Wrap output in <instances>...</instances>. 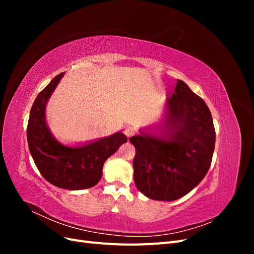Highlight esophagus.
<instances>
[{
  "mask_svg": "<svg viewBox=\"0 0 254 254\" xmlns=\"http://www.w3.org/2000/svg\"><path fill=\"white\" fill-rule=\"evenodd\" d=\"M134 133H135V128H134V127H132V126L126 127V129H125V134H126L128 137L132 136Z\"/></svg>",
  "mask_w": 254,
  "mask_h": 254,
  "instance_id": "34e87169",
  "label": "esophagus"
}]
</instances>
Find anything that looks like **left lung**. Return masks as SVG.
Segmentation results:
<instances>
[{
	"label": "left lung",
	"mask_w": 254,
	"mask_h": 254,
	"mask_svg": "<svg viewBox=\"0 0 254 254\" xmlns=\"http://www.w3.org/2000/svg\"><path fill=\"white\" fill-rule=\"evenodd\" d=\"M139 132L129 141L135 147L134 183L146 197L174 201L204 178L215 148L213 119L186 82H177L160 121Z\"/></svg>",
	"instance_id": "obj_1"
}]
</instances>
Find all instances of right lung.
I'll use <instances>...</instances> for the list:
<instances>
[{"instance_id":"1","label":"right lung","mask_w":254,"mask_h":254,"mask_svg":"<svg viewBox=\"0 0 254 254\" xmlns=\"http://www.w3.org/2000/svg\"><path fill=\"white\" fill-rule=\"evenodd\" d=\"M64 76L61 73L54 77L35 99L27 125L28 148L40 174L53 186L70 190L90 189L101 180L106 160L127 137L118 131L82 144L59 142L48 125L47 105Z\"/></svg>"}]
</instances>
